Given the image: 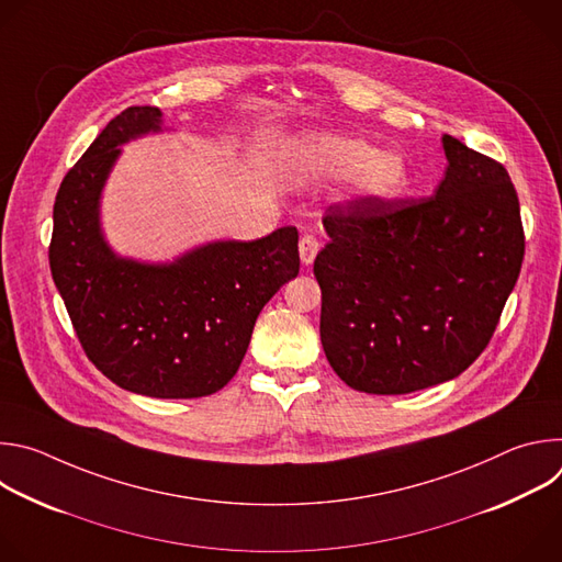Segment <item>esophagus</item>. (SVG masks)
<instances>
[{
    "label": "esophagus",
    "instance_id": "1",
    "mask_svg": "<svg viewBox=\"0 0 562 562\" xmlns=\"http://www.w3.org/2000/svg\"><path fill=\"white\" fill-rule=\"evenodd\" d=\"M297 247H300V260H302V265H311V262L315 260L317 251H319V243H317V237H315L313 233H302Z\"/></svg>",
    "mask_w": 562,
    "mask_h": 562
}]
</instances>
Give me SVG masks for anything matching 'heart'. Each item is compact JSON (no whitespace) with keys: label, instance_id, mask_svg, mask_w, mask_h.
I'll return each mask as SVG.
<instances>
[{"label":"heart","instance_id":"heart-1","mask_svg":"<svg viewBox=\"0 0 562 562\" xmlns=\"http://www.w3.org/2000/svg\"><path fill=\"white\" fill-rule=\"evenodd\" d=\"M302 162L325 178H353L356 195L367 202L397 198L409 184L407 159L395 150L351 135H317L300 148Z\"/></svg>","mask_w":562,"mask_h":562}]
</instances>
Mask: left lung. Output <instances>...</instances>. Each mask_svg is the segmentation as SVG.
Instances as JSON below:
<instances>
[{
    "instance_id": "1",
    "label": "left lung",
    "mask_w": 562,
    "mask_h": 562,
    "mask_svg": "<svg viewBox=\"0 0 562 562\" xmlns=\"http://www.w3.org/2000/svg\"><path fill=\"white\" fill-rule=\"evenodd\" d=\"M436 195L331 204L319 340L356 391L400 395L460 375L490 345L525 258L518 193L496 159L442 137Z\"/></svg>"
}]
</instances>
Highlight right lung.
<instances>
[{"mask_svg": "<svg viewBox=\"0 0 562 562\" xmlns=\"http://www.w3.org/2000/svg\"><path fill=\"white\" fill-rule=\"evenodd\" d=\"M159 122V109L131 106L77 159L55 198L48 260L79 345L111 382L150 397H202L235 375L262 306L297 276V228L211 243L171 265L117 258L100 228V195L117 146Z\"/></svg>", "mask_w": 562, "mask_h": 562, "instance_id": "add662e5", "label": "right lung"}]
</instances>
